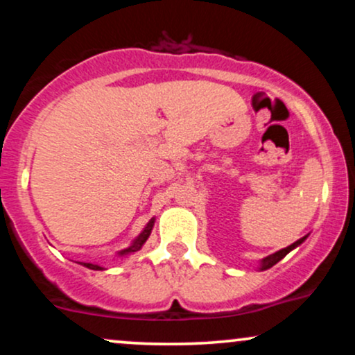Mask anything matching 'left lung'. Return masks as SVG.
Returning <instances> with one entry per match:
<instances>
[{
  "label": "left lung",
  "instance_id": "left-lung-1",
  "mask_svg": "<svg viewBox=\"0 0 355 355\" xmlns=\"http://www.w3.org/2000/svg\"><path fill=\"white\" fill-rule=\"evenodd\" d=\"M309 235H305V237H302V239H299L297 240V242H294L292 243V245H288V247H285V248H282V250H279V252H275V254H272V255H267V257H263L262 260H260L259 262V270H267V268H270V267H274L277 262H280V260L284 259L285 255L288 254V252H292L294 250V248H297L300 245V243L304 242L305 239H307Z\"/></svg>",
  "mask_w": 355,
  "mask_h": 355
}]
</instances>
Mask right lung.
Listing matches in <instances>:
<instances>
[{"mask_svg": "<svg viewBox=\"0 0 355 355\" xmlns=\"http://www.w3.org/2000/svg\"><path fill=\"white\" fill-rule=\"evenodd\" d=\"M153 225H155V217L150 220L148 223H146L145 225V229L141 230V234L138 235V237L133 240L132 243H130L128 247L126 248H123V250H120L118 252V257H128V255H132V254H135V252H138L140 250L141 247H144V243L146 242V240H148V237H150V234H152V230H153ZM80 266H83V267H87V268H89V270H105V267H101V266H98V263H89V262H78Z\"/></svg>", "mask_w": 355, "mask_h": 355, "instance_id": "obj_1", "label": "right lung"}]
</instances>
